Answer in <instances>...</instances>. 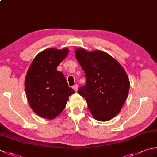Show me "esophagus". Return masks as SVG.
<instances>
[{"label":"esophagus","mask_w":157,"mask_h":157,"mask_svg":"<svg viewBox=\"0 0 157 157\" xmlns=\"http://www.w3.org/2000/svg\"><path fill=\"white\" fill-rule=\"evenodd\" d=\"M73 88L74 89V90L75 91V92H77L78 91V84H75V85H74L73 86Z\"/></svg>","instance_id":"esophagus-1"}]
</instances>
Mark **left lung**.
<instances>
[{
  "instance_id": "left-lung-1",
  "label": "left lung",
  "mask_w": 157,
  "mask_h": 157,
  "mask_svg": "<svg viewBox=\"0 0 157 157\" xmlns=\"http://www.w3.org/2000/svg\"><path fill=\"white\" fill-rule=\"evenodd\" d=\"M75 55L86 79L78 93L86 100L94 119L109 121L121 112L127 98L130 82L127 73L115 58L103 51L77 48Z\"/></svg>"
}]
</instances>
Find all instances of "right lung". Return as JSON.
Segmentation results:
<instances>
[{
    "instance_id": "add662e5",
    "label": "right lung",
    "mask_w": 157,
    "mask_h": 157,
    "mask_svg": "<svg viewBox=\"0 0 157 157\" xmlns=\"http://www.w3.org/2000/svg\"><path fill=\"white\" fill-rule=\"evenodd\" d=\"M68 53V48L46 49L36 55L28 69L24 84L26 97L33 112L40 117L56 118L75 93L63 73L57 71Z\"/></svg>"
}]
</instances>
